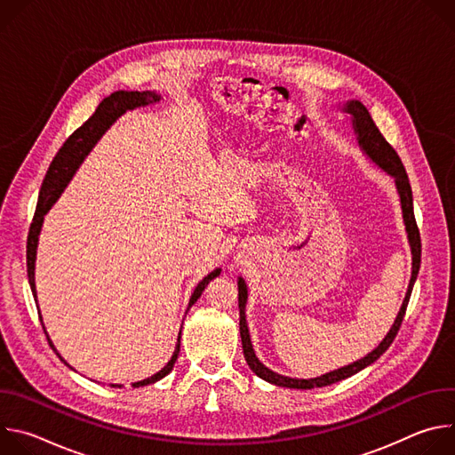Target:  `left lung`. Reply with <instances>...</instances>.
Masks as SVG:
<instances>
[{"label": "left lung", "mask_w": 455, "mask_h": 455, "mask_svg": "<svg viewBox=\"0 0 455 455\" xmlns=\"http://www.w3.org/2000/svg\"><path fill=\"white\" fill-rule=\"evenodd\" d=\"M344 111L351 115L353 120V129L355 135L358 140L360 149L379 167L383 169L387 174H391L395 178L398 194H400V202H402V212H403V223H405V230H407V237H409V244H411V251H412V274H411V283L405 293V299L402 302V307L398 311V316L395 320V323L388 330V333L385 335V339L378 344V347H374L371 353H367L363 358L344 365L340 369L330 371L322 376L316 378H290V376H283L274 372L272 369H268L265 363L259 362V358L253 353V346L250 340V333H248V323H246V315H244V307H246V299H248V290L244 281L239 277L237 281V290H239V331H241V342H243V353H244V360L248 363V367L259 376L267 379L268 383H274L277 387H288V388H315V387H326L331 383H337L340 379H346L353 374H356L358 371L365 369L367 365L374 363L387 349L388 346L393 344V340L396 339L400 326L403 322L405 311H407V304L412 293V286L416 283L418 272H419V265H421V237H419V230L416 225V218H414V205H412V188L409 183V176L407 171L398 156V153L393 149V146L388 144L383 135L379 133V129L376 127L374 120L371 118L367 108L360 102V100H347L344 104Z\"/></svg>", "instance_id": "left-lung-1"}]
</instances>
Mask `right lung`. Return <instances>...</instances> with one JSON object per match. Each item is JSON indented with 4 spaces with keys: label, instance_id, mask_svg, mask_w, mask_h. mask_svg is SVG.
Segmentation results:
<instances>
[{
    "label": "right lung",
    "instance_id": "right-lung-1",
    "mask_svg": "<svg viewBox=\"0 0 455 455\" xmlns=\"http://www.w3.org/2000/svg\"><path fill=\"white\" fill-rule=\"evenodd\" d=\"M162 97L155 92H115L111 93L109 97H106L99 108L95 109V113L79 127L76 129V132L68 137V140L62 144V148L59 149V153L55 155V158L52 160L50 167H48V172L43 180V185H41V192H39V202H37V207H36V214H34V220H32V225H30V230H28V241H27V272H28V283H30V288H32V293L36 297V302H37V293H36V253H37V241H39V232H41V227H43V221H44V216L46 212L52 209V205L59 200L60 192L64 190V187L68 185V181L72 180V176L76 174V171L79 169V165L83 164V160L90 155V151L93 149V146L100 140V137L108 132L109 125L120 116L124 115L127 109H137V108H142V106H148V104H156L160 102ZM221 274V268H216L214 272H211L207 277H204L198 286L194 288L192 295H190V300H188V307L196 302L200 299V295L204 293L205 286ZM187 307V309H188ZM39 318H41V313H39ZM44 330V326H43ZM46 333V331H44ZM181 333V331H180ZM46 339H48V333H46ZM52 349L57 353V349L53 347L52 340L48 339ZM178 353H180V337H178V344H176V349L171 356V360L165 363L164 369H160L156 374H153L151 378H146L142 381H135L133 387H142V385H149V383H155L158 379H162L164 376H167L172 367H174V362L178 358ZM57 356L60 358V355L57 353ZM62 360V358H60ZM64 362V360H62ZM67 363V362H64ZM68 365V363H67ZM111 387H122L118 383H111Z\"/></svg>",
    "mask_w": 455,
    "mask_h": 455
}]
</instances>
